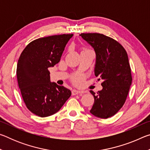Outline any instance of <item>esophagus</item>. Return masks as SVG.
I'll return each instance as SVG.
<instances>
[{
	"mask_svg": "<svg viewBox=\"0 0 150 150\" xmlns=\"http://www.w3.org/2000/svg\"><path fill=\"white\" fill-rule=\"evenodd\" d=\"M85 93L84 91H77V90H73L72 91V95H78V94H83Z\"/></svg>",
	"mask_w": 150,
	"mask_h": 150,
	"instance_id": "1",
	"label": "esophagus"
}]
</instances>
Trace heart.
Here are the masks:
<instances>
[{"instance_id": "heart-1", "label": "heart", "mask_w": 150, "mask_h": 150, "mask_svg": "<svg viewBox=\"0 0 150 150\" xmlns=\"http://www.w3.org/2000/svg\"><path fill=\"white\" fill-rule=\"evenodd\" d=\"M83 81H84V79H83V76L81 75H79L73 78V81L77 85H81V83H83Z\"/></svg>"}]
</instances>
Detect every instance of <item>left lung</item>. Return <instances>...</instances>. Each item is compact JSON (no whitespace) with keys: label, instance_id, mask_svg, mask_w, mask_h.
Here are the masks:
<instances>
[{"label":"left lung","instance_id":"left-lung-1","mask_svg":"<svg viewBox=\"0 0 150 150\" xmlns=\"http://www.w3.org/2000/svg\"><path fill=\"white\" fill-rule=\"evenodd\" d=\"M80 35L94 48L95 75L103 80V89L97 95L90 91L95 98L90 112L98 118H110L122 107L132 84L128 54L120 43L104 34L83 33Z\"/></svg>","mask_w":150,"mask_h":150}]
</instances>
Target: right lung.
Returning <instances> with one entry per match:
<instances>
[{"label": "right lung", "instance_id": "1", "mask_svg": "<svg viewBox=\"0 0 150 150\" xmlns=\"http://www.w3.org/2000/svg\"><path fill=\"white\" fill-rule=\"evenodd\" d=\"M73 34L41 38L24 48L17 63V80L28 109L40 117L54 115L71 95L69 89L50 81L48 68L59 62Z\"/></svg>", "mask_w": 150, "mask_h": 150}]
</instances>
